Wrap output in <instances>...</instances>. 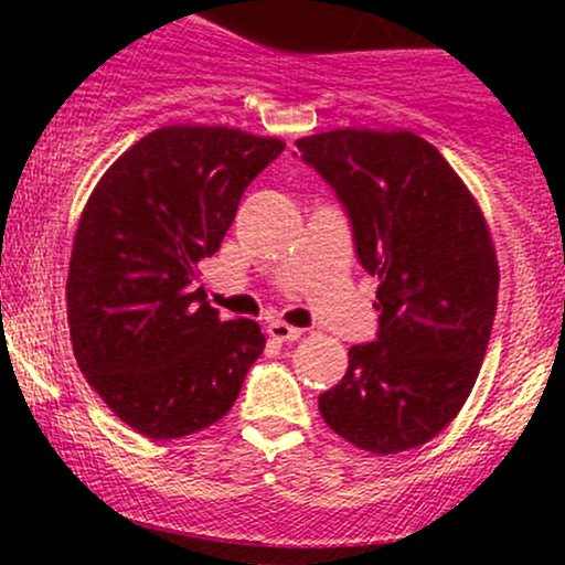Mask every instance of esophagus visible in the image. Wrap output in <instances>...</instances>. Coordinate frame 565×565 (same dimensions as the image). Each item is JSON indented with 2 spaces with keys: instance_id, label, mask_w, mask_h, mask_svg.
Masks as SVG:
<instances>
[{
  "instance_id": "esophagus-1",
  "label": "esophagus",
  "mask_w": 565,
  "mask_h": 565,
  "mask_svg": "<svg viewBox=\"0 0 565 565\" xmlns=\"http://www.w3.org/2000/svg\"><path fill=\"white\" fill-rule=\"evenodd\" d=\"M268 334L274 337L276 342H295V340H300L302 329L289 327V323H284V321H274V323H268Z\"/></svg>"
}]
</instances>
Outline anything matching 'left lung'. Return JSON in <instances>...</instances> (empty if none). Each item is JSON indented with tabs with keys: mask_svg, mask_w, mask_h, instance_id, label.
<instances>
[{
	"mask_svg": "<svg viewBox=\"0 0 565 565\" xmlns=\"http://www.w3.org/2000/svg\"><path fill=\"white\" fill-rule=\"evenodd\" d=\"M297 151L345 210L361 268L380 278L377 337L348 350L321 417L372 454L423 446L457 417L489 348L499 268L481 210L438 148L406 129H334Z\"/></svg>",
	"mask_w": 565,
	"mask_h": 565,
	"instance_id": "left-lung-1",
	"label": "left lung"
}]
</instances>
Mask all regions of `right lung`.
Listing matches in <instances>:
<instances>
[{"label":"right lung","mask_w":565,"mask_h":565,"mask_svg":"<svg viewBox=\"0 0 565 565\" xmlns=\"http://www.w3.org/2000/svg\"><path fill=\"white\" fill-rule=\"evenodd\" d=\"M284 142L228 127L148 132L84 206L68 268L76 364L121 423L153 440L223 419L263 353L255 321L220 319L199 263Z\"/></svg>","instance_id":"obj_1"}]
</instances>
